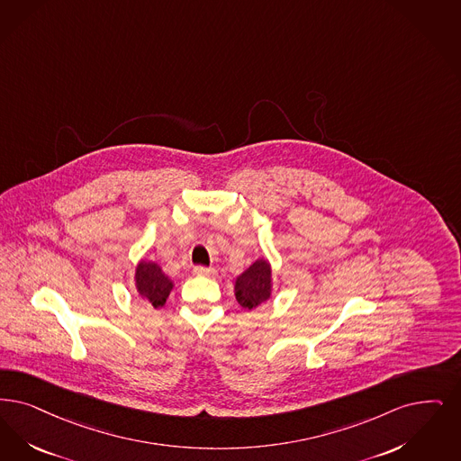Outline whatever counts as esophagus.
Instances as JSON below:
<instances>
[{
	"label": "esophagus",
	"instance_id": "34e87169",
	"mask_svg": "<svg viewBox=\"0 0 461 461\" xmlns=\"http://www.w3.org/2000/svg\"><path fill=\"white\" fill-rule=\"evenodd\" d=\"M194 275H197V276H212V275H214V269L205 267V266H195V267H194Z\"/></svg>",
	"mask_w": 461,
	"mask_h": 461
}]
</instances>
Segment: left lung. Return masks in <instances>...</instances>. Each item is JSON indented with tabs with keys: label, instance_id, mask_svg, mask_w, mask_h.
<instances>
[{
	"label": "left lung",
	"instance_id": "left-lung-1",
	"mask_svg": "<svg viewBox=\"0 0 461 461\" xmlns=\"http://www.w3.org/2000/svg\"><path fill=\"white\" fill-rule=\"evenodd\" d=\"M235 296L245 309H256L271 296V267L267 260L258 258L235 285Z\"/></svg>",
	"mask_w": 461,
	"mask_h": 461
}]
</instances>
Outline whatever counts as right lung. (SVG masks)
<instances>
[{"label":"right lung","instance_id":"right-lung-1","mask_svg":"<svg viewBox=\"0 0 461 461\" xmlns=\"http://www.w3.org/2000/svg\"><path fill=\"white\" fill-rule=\"evenodd\" d=\"M135 281H137L139 294L154 307H163L166 298L173 288L171 279L166 276L165 273L161 271V267L154 262H146V260H142L137 266Z\"/></svg>","mask_w":461,"mask_h":461}]
</instances>
